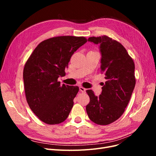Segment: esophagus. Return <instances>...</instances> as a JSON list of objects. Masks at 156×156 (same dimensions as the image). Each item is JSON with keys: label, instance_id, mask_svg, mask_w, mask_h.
Instances as JSON below:
<instances>
[{"label": "esophagus", "instance_id": "34e87169", "mask_svg": "<svg viewBox=\"0 0 156 156\" xmlns=\"http://www.w3.org/2000/svg\"><path fill=\"white\" fill-rule=\"evenodd\" d=\"M79 90H80V91L82 92H83V93L86 92V90H87V89H86V88H83V87H79Z\"/></svg>", "mask_w": 156, "mask_h": 156}]
</instances>
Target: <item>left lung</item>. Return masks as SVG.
Listing matches in <instances>:
<instances>
[{"label": "left lung", "mask_w": 156, "mask_h": 156, "mask_svg": "<svg viewBox=\"0 0 156 156\" xmlns=\"http://www.w3.org/2000/svg\"><path fill=\"white\" fill-rule=\"evenodd\" d=\"M88 41L100 45L101 72L107 81L100 96L87 90L90 102L86 110L94 123L108 125L119 119L130 100L135 86V64L124 47L111 37H90Z\"/></svg>", "instance_id": "1"}]
</instances>
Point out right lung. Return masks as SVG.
Instances as JSON below:
<instances>
[{"label": "right lung", "instance_id": "1", "mask_svg": "<svg viewBox=\"0 0 156 156\" xmlns=\"http://www.w3.org/2000/svg\"><path fill=\"white\" fill-rule=\"evenodd\" d=\"M87 41L84 37L58 36L44 40L32 52L23 69L28 104L44 123L57 124L67 119L77 86L58 81L66 75L71 56Z\"/></svg>", "mask_w": 156, "mask_h": 156}]
</instances>
